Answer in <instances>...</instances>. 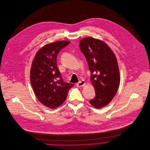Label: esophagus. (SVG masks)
I'll return each instance as SVG.
<instances>
[{"label": "esophagus", "instance_id": "1", "mask_svg": "<svg viewBox=\"0 0 150 150\" xmlns=\"http://www.w3.org/2000/svg\"><path fill=\"white\" fill-rule=\"evenodd\" d=\"M85 84H86L85 81L84 80H81V81H79L78 83H77L76 86H78V87H81V86H84Z\"/></svg>", "mask_w": 150, "mask_h": 150}]
</instances>
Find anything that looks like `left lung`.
<instances>
[{
	"instance_id": "8db88e82",
	"label": "left lung",
	"mask_w": 150,
	"mask_h": 150,
	"mask_svg": "<svg viewBox=\"0 0 150 150\" xmlns=\"http://www.w3.org/2000/svg\"><path fill=\"white\" fill-rule=\"evenodd\" d=\"M80 48L87 61L91 81L95 90V97L89 102L96 108L104 107L112 100L120 86L115 55L105 42L91 37L82 39Z\"/></svg>"
}]
</instances>
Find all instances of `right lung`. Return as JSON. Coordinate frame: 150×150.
<instances>
[{
	"label": "right lung",
	"instance_id": "add662e5",
	"mask_svg": "<svg viewBox=\"0 0 150 150\" xmlns=\"http://www.w3.org/2000/svg\"><path fill=\"white\" fill-rule=\"evenodd\" d=\"M70 43L58 41L48 44L36 54L30 69V82L34 92L41 103L55 108L66 100L69 90L73 86L64 82L58 68L59 52Z\"/></svg>",
	"mask_w": 150,
	"mask_h": 150
}]
</instances>
